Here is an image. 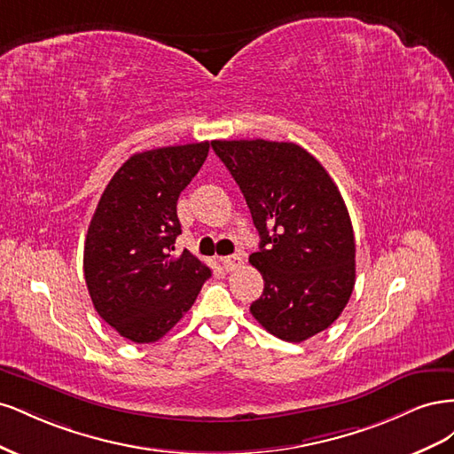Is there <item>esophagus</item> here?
I'll use <instances>...</instances> for the list:
<instances>
[{
	"label": "esophagus",
	"instance_id": "34e87169",
	"mask_svg": "<svg viewBox=\"0 0 454 454\" xmlns=\"http://www.w3.org/2000/svg\"><path fill=\"white\" fill-rule=\"evenodd\" d=\"M222 263H223L225 270H237L239 267H242V257L240 255H227V257H222Z\"/></svg>",
	"mask_w": 454,
	"mask_h": 454
}]
</instances>
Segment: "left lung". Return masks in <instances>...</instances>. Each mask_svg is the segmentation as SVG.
Segmentation results:
<instances>
[{
	"mask_svg": "<svg viewBox=\"0 0 454 454\" xmlns=\"http://www.w3.org/2000/svg\"><path fill=\"white\" fill-rule=\"evenodd\" d=\"M259 231L250 263L265 280L250 312L269 333L303 342L332 325L356 282L347 204L307 149L290 142L214 140Z\"/></svg>",
	"mask_w": 454,
	"mask_h": 454,
	"instance_id": "obj_1",
	"label": "left lung"
}]
</instances>
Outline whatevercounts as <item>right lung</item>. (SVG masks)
<instances>
[{"mask_svg":"<svg viewBox=\"0 0 454 454\" xmlns=\"http://www.w3.org/2000/svg\"><path fill=\"white\" fill-rule=\"evenodd\" d=\"M208 142L132 155L114 174L90 219L83 270L100 318L132 342L167 335L212 270L184 250L176 204L208 157Z\"/></svg>","mask_w":454,"mask_h":454,"instance_id":"add662e5","label":"right lung"}]
</instances>
